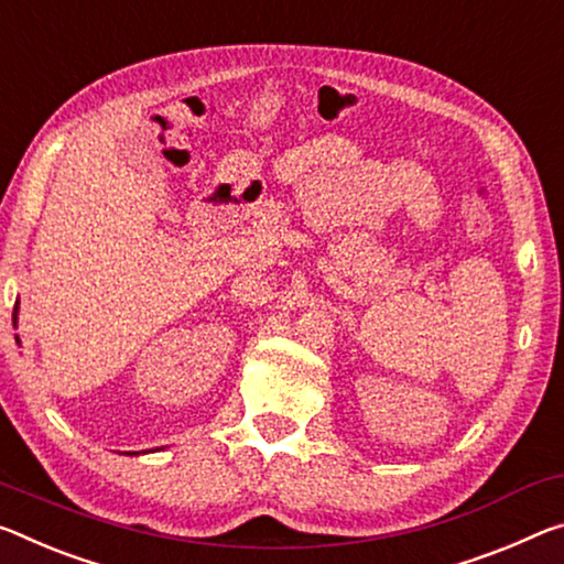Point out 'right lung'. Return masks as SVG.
I'll use <instances>...</instances> for the list:
<instances>
[{"label": "right lung", "mask_w": 564, "mask_h": 564, "mask_svg": "<svg viewBox=\"0 0 564 564\" xmlns=\"http://www.w3.org/2000/svg\"><path fill=\"white\" fill-rule=\"evenodd\" d=\"M17 306H20V303H17ZM17 306H14V314H12V321H14V326H17ZM17 341H20V338H17Z\"/></svg>", "instance_id": "1"}]
</instances>
